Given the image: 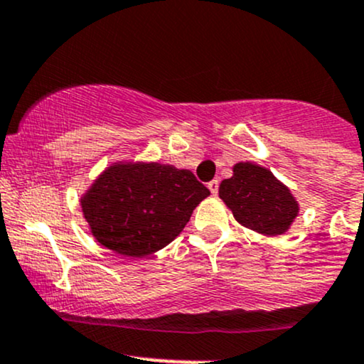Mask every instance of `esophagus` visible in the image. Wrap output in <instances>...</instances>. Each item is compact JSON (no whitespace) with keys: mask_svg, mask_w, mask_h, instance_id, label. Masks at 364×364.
Segmentation results:
<instances>
[{"mask_svg":"<svg viewBox=\"0 0 364 364\" xmlns=\"http://www.w3.org/2000/svg\"><path fill=\"white\" fill-rule=\"evenodd\" d=\"M207 188L210 190V193H213V195H218V191H219V181H218V179H213V181L207 183Z\"/></svg>","mask_w":364,"mask_h":364,"instance_id":"obj_1","label":"esophagus"}]
</instances>
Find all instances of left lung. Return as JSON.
Segmentation results:
<instances>
[{
	"mask_svg": "<svg viewBox=\"0 0 364 364\" xmlns=\"http://www.w3.org/2000/svg\"><path fill=\"white\" fill-rule=\"evenodd\" d=\"M219 197L242 226L277 237L289 230L299 214V203L290 190L266 167L238 162L233 176L223 179Z\"/></svg>",
	"mask_w": 364,
	"mask_h": 364,
	"instance_id": "obj_1",
	"label": "left lung"
}]
</instances>
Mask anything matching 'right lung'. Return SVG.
I'll list each match as a JSON object with an SVG mask.
<instances>
[{"mask_svg": "<svg viewBox=\"0 0 364 364\" xmlns=\"http://www.w3.org/2000/svg\"><path fill=\"white\" fill-rule=\"evenodd\" d=\"M209 195L191 171L159 162H115L82 195L81 207L105 249L145 257L173 242Z\"/></svg>", "mask_w": 364, "mask_h": 364, "instance_id": "add662e5", "label": "right lung"}]
</instances>
